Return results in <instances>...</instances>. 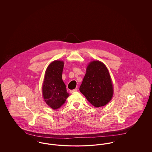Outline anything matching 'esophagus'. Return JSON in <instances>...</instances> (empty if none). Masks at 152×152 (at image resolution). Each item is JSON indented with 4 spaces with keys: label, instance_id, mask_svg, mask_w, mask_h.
<instances>
[{
    "label": "esophagus",
    "instance_id": "obj_1",
    "mask_svg": "<svg viewBox=\"0 0 152 152\" xmlns=\"http://www.w3.org/2000/svg\"><path fill=\"white\" fill-rule=\"evenodd\" d=\"M77 91V89H73V90H70V93H73V92H75Z\"/></svg>",
    "mask_w": 152,
    "mask_h": 152
}]
</instances>
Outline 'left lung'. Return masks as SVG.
<instances>
[{
  "label": "left lung",
  "mask_w": 152,
  "mask_h": 152,
  "mask_svg": "<svg viewBox=\"0 0 152 152\" xmlns=\"http://www.w3.org/2000/svg\"><path fill=\"white\" fill-rule=\"evenodd\" d=\"M80 91L95 107L107 104L113 94V88L108 70L100 61H91L87 66Z\"/></svg>",
  "instance_id": "8db88e82"
}]
</instances>
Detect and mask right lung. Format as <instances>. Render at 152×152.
I'll use <instances>...</instances> for the list:
<instances>
[{
    "mask_svg": "<svg viewBox=\"0 0 152 152\" xmlns=\"http://www.w3.org/2000/svg\"><path fill=\"white\" fill-rule=\"evenodd\" d=\"M63 68V61L55 60L48 65L45 73L43 96L46 104L53 109L60 108L69 96L62 80Z\"/></svg>",
    "mask_w": 152,
    "mask_h": 152,
    "instance_id": "add662e5",
    "label": "right lung"
}]
</instances>
